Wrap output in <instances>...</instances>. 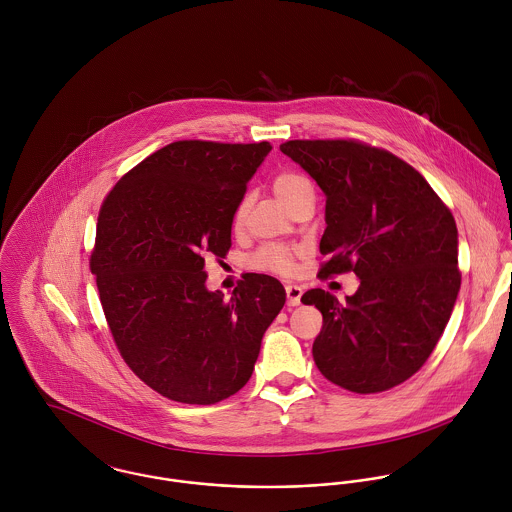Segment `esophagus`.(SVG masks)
Listing matches in <instances>:
<instances>
[{
    "label": "esophagus",
    "instance_id": "obj_1",
    "mask_svg": "<svg viewBox=\"0 0 512 512\" xmlns=\"http://www.w3.org/2000/svg\"><path fill=\"white\" fill-rule=\"evenodd\" d=\"M303 290L299 286H286V297H288V305H299Z\"/></svg>",
    "mask_w": 512,
    "mask_h": 512
}]
</instances>
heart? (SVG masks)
Segmentation results:
<instances>
[{
	"instance_id": "obj_1",
	"label": "heart",
	"mask_w": 512,
	"mask_h": 512,
	"mask_svg": "<svg viewBox=\"0 0 512 512\" xmlns=\"http://www.w3.org/2000/svg\"><path fill=\"white\" fill-rule=\"evenodd\" d=\"M272 187H274V193L278 195V199L286 207H290L303 191L311 189V183L295 171H280L274 177ZM244 209H246V203H240V207L236 209V217H234L236 222H240V219L244 217ZM301 258H305V248H301V246L268 244V246L258 248L250 256L248 266L252 270H258V272H268V274H276V276H282V278H292L293 274L297 272V260H301Z\"/></svg>"
}]
</instances>
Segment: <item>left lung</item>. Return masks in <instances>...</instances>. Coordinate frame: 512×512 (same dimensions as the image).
I'll return each instance as SVG.
<instances>
[{
  "instance_id": "8db88e82",
  "label": "left lung",
  "mask_w": 512,
  "mask_h": 512,
  "mask_svg": "<svg viewBox=\"0 0 512 512\" xmlns=\"http://www.w3.org/2000/svg\"><path fill=\"white\" fill-rule=\"evenodd\" d=\"M280 149L325 193L319 278L355 272L347 303L303 293L323 315L313 361L333 384L376 394L416 374L438 345L461 286L451 211L410 163L359 140H290Z\"/></svg>"
}]
</instances>
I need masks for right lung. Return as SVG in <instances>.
<instances>
[{
	"mask_svg": "<svg viewBox=\"0 0 512 512\" xmlns=\"http://www.w3.org/2000/svg\"><path fill=\"white\" fill-rule=\"evenodd\" d=\"M270 149L173 142L100 207L90 272L110 333L134 374L173 402L209 406L236 394L286 303L266 274H244L230 299L205 288V258L228 254L234 213Z\"/></svg>",
	"mask_w": 512,
	"mask_h": 512,
	"instance_id": "obj_1",
	"label": "right lung"
}]
</instances>
